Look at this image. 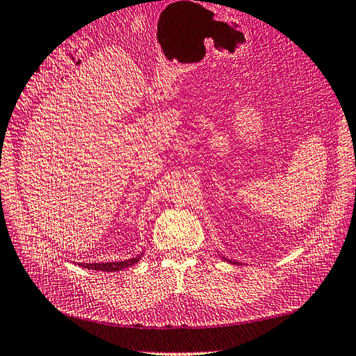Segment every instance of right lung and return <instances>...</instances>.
<instances>
[{
    "instance_id": "obj_1",
    "label": "right lung",
    "mask_w": 356,
    "mask_h": 356,
    "mask_svg": "<svg viewBox=\"0 0 356 356\" xmlns=\"http://www.w3.org/2000/svg\"><path fill=\"white\" fill-rule=\"evenodd\" d=\"M137 261H140V256L132 257V259L128 261H120V262H104V264H81V267H85L88 270H100V271H118L123 268H128L131 266H134Z\"/></svg>"
}]
</instances>
